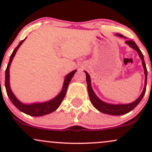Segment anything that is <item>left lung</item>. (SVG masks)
<instances>
[{"label": "left lung", "mask_w": 152, "mask_h": 152, "mask_svg": "<svg viewBox=\"0 0 152 152\" xmlns=\"http://www.w3.org/2000/svg\"><path fill=\"white\" fill-rule=\"evenodd\" d=\"M116 36H118V37L126 38V37L124 36H122L121 34H116ZM128 46H129L131 48H132L134 49L136 51H137V53H139V57L142 59L143 68L144 69V74H145V83H144V88L143 89L142 93L141 94V95L139 96V97L137 100L134 101V102L130 103V104H108V103L103 102L96 95L94 91L92 89L91 84V78L89 74L84 71L86 73V83H87V88H88V96H89V98L91 102L92 105L96 108L97 110H99L101 112L104 113L106 114H109V115H113V116H118V115H123L126 114L127 113L130 112L131 111H132L134 108L137 106L138 104H139V102L142 101V99L144 97V94L146 92V81H147V70H146V64L144 62V56L141 51L140 49L139 48V47L137 46V45L136 44V43L133 41H126V42Z\"/></svg>", "instance_id": "left-lung-1"}]
</instances>
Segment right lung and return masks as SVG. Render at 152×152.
Masks as SVG:
<instances>
[{
	"instance_id": "1",
	"label": "right lung",
	"mask_w": 152,
	"mask_h": 152,
	"mask_svg": "<svg viewBox=\"0 0 152 152\" xmlns=\"http://www.w3.org/2000/svg\"><path fill=\"white\" fill-rule=\"evenodd\" d=\"M26 40V38L24 40H22L19 44L17 46L16 48L13 50V53H12L11 56H10V60L8 62V66H7L6 70V79H5V86H6V89L7 94H8V97H9L10 102L13 103V104L14 105L17 109L20 110L22 112L25 113V114L30 115V116H44V115L50 114V113L53 112L54 111H56L59 106L61 105L63 100H64V97H65L66 94V90H67L68 86H69V83H70L71 78L75 73L76 72V70H74L71 71V73H69V74H67L66 76L65 79H64V85H63V88L61 91L59 93L58 95L56 97H54L53 99H52L51 100L48 101L46 102H41V103H32L30 104H23L22 102H20L18 99L15 97V96L13 94V91H11L10 86V74H9V70H10V66L11 64L12 61H13V57L15 56V53H16L17 50L19 48V47L20 46V45L24 42V41Z\"/></svg>"
}]
</instances>
